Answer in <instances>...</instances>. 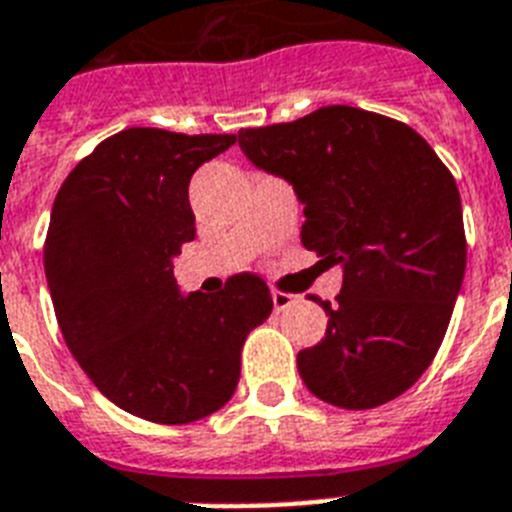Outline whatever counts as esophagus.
Listing matches in <instances>:
<instances>
[{"label": "esophagus", "mask_w": 512, "mask_h": 512, "mask_svg": "<svg viewBox=\"0 0 512 512\" xmlns=\"http://www.w3.org/2000/svg\"><path fill=\"white\" fill-rule=\"evenodd\" d=\"M271 297L273 305H276V311H284V308H289V305L297 300V295H289V292H281V289H273Z\"/></svg>", "instance_id": "esophagus-1"}]
</instances>
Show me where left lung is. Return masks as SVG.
Wrapping results in <instances>:
<instances>
[{"instance_id":"left-lung-1","label":"left lung","mask_w":512,"mask_h":512,"mask_svg":"<svg viewBox=\"0 0 512 512\" xmlns=\"http://www.w3.org/2000/svg\"><path fill=\"white\" fill-rule=\"evenodd\" d=\"M255 167L303 201L300 241L342 265L327 335L297 353L313 396L374 409L409 390L436 358L465 276V225L452 172L404 122L324 106L239 132Z\"/></svg>"}]
</instances>
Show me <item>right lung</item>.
I'll return each mask as SVG.
<instances>
[{
	"label": "right lung",
	"mask_w": 512,
	"mask_h": 512,
	"mask_svg": "<svg viewBox=\"0 0 512 512\" xmlns=\"http://www.w3.org/2000/svg\"><path fill=\"white\" fill-rule=\"evenodd\" d=\"M233 143L130 127L84 156L52 204L44 273L63 340L92 385L143 420L185 425L228 404L241 345L273 311L257 273L188 297L172 276L196 239L191 175Z\"/></svg>",
	"instance_id": "add662e5"
}]
</instances>
